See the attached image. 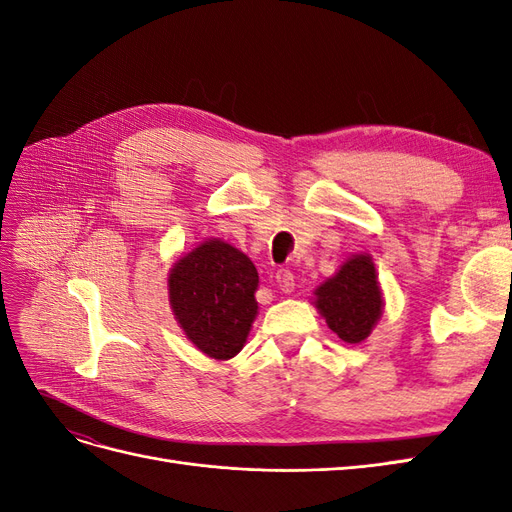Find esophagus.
<instances>
[{"label":"esophagus","instance_id":"esophagus-1","mask_svg":"<svg viewBox=\"0 0 512 512\" xmlns=\"http://www.w3.org/2000/svg\"><path fill=\"white\" fill-rule=\"evenodd\" d=\"M275 282H277V288H280L282 292H292L294 290V275L288 271V269H280L275 273Z\"/></svg>","mask_w":512,"mask_h":512}]
</instances>
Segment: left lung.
<instances>
[{"mask_svg":"<svg viewBox=\"0 0 512 512\" xmlns=\"http://www.w3.org/2000/svg\"><path fill=\"white\" fill-rule=\"evenodd\" d=\"M314 307L346 344H361L384 312V294L374 258L354 254L314 290Z\"/></svg>","mask_w":512,"mask_h":512,"instance_id":"obj_1","label":"left lung"}]
</instances>
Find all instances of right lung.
Here are the masks:
<instances>
[{
	"mask_svg": "<svg viewBox=\"0 0 512 512\" xmlns=\"http://www.w3.org/2000/svg\"><path fill=\"white\" fill-rule=\"evenodd\" d=\"M258 271L235 245L207 239L173 262L168 301L185 337L215 361L237 356L258 316Z\"/></svg>",
	"mask_w": 512,
	"mask_h": 512,
	"instance_id": "obj_1",
	"label": "right lung"
}]
</instances>
